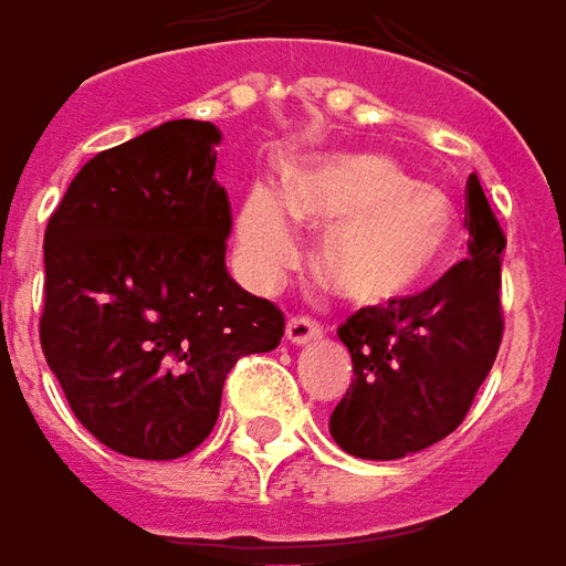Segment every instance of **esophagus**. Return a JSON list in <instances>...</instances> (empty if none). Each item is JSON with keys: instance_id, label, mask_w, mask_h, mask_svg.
I'll list each match as a JSON object with an SVG mask.
<instances>
[{"instance_id": "1", "label": "esophagus", "mask_w": 566, "mask_h": 566, "mask_svg": "<svg viewBox=\"0 0 566 566\" xmlns=\"http://www.w3.org/2000/svg\"><path fill=\"white\" fill-rule=\"evenodd\" d=\"M322 334V325H318L316 318H307V316H292L286 322V339L289 343H310V339H316Z\"/></svg>"}]
</instances>
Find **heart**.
<instances>
[{
    "mask_svg": "<svg viewBox=\"0 0 566 566\" xmlns=\"http://www.w3.org/2000/svg\"><path fill=\"white\" fill-rule=\"evenodd\" d=\"M298 223L325 229L318 262L331 289L364 307L418 295L462 244L453 199L376 151L313 157L286 178V197L256 185L238 211V259L253 286H271L298 262Z\"/></svg>",
    "mask_w": 566,
    "mask_h": 566,
    "instance_id": "heart-1",
    "label": "heart"
}]
</instances>
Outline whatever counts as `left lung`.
<instances>
[{
  "instance_id": "8db88e82",
  "label": "left lung",
  "mask_w": 566,
  "mask_h": 566,
  "mask_svg": "<svg viewBox=\"0 0 566 566\" xmlns=\"http://www.w3.org/2000/svg\"><path fill=\"white\" fill-rule=\"evenodd\" d=\"M469 259L397 304L360 307L337 328L355 379L331 436L358 460H399L436 444L469 415L504 334L501 253L507 238L478 176L465 185Z\"/></svg>"
}]
</instances>
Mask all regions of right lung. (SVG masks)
Masks as SVG:
<instances>
[{
    "instance_id": "add662e5",
    "label": "right lung",
    "mask_w": 566,
    "mask_h": 566,
    "mask_svg": "<svg viewBox=\"0 0 566 566\" xmlns=\"http://www.w3.org/2000/svg\"><path fill=\"white\" fill-rule=\"evenodd\" d=\"M218 143L211 122L176 118L106 148L46 223L44 358L76 420L134 460L199 448L229 369L286 325L229 277Z\"/></svg>"
}]
</instances>
